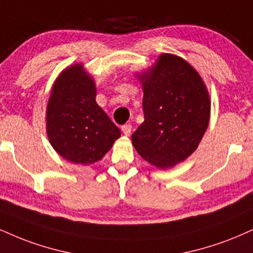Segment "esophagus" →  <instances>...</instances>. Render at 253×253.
I'll use <instances>...</instances> for the list:
<instances>
[{
  "instance_id": "34e87169",
  "label": "esophagus",
  "mask_w": 253,
  "mask_h": 253,
  "mask_svg": "<svg viewBox=\"0 0 253 253\" xmlns=\"http://www.w3.org/2000/svg\"><path fill=\"white\" fill-rule=\"evenodd\" d=\"M131 129L132 126H130V124H124V126H122V131L126 136H129L130 133H131Z\"/></svg>"
}]
</instances>
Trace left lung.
Segmentation results:
<instances>
[{"label": "left lung", "instance_id": "obj_1", "mask_svg": "<svg viewBox=\"0 0 253 253\" xmlns=\"http://www.w3.org/2000/svg\"><path fill=\"white\" fill-rule=\"evenodd\" d=\"M137 77L144 92V122L132 133V145L156 168H172L197 149L207 131L208 89L193 67L171 54L161 55Z\"/></svg>", "mask_w": 253, "mask_h": 253}]
</instances>
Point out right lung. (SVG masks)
Masks as SVG:
<instances>
[{"mask_svg": "<svg viewBox=\"0 0 253 253\" xmlns=\"http://www.w3.org/2000/svg\"><path fill=\"white\" fill-rule=\"evenodd\" d=\"M96 86L82 64L62 71L46 107V132L57 154L75 164L102 160L120 129L96 103Z\"/></svg>", "mask_w": 253, "mask_h": 253, "instance_id": "1", "label": "right lung"}]
</instances>
